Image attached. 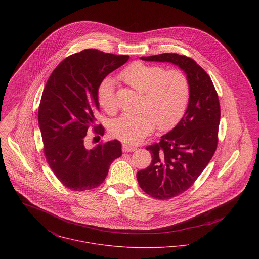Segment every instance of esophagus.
Returning a JSON list of instances; mask_svg holds the SVG:
<instances>
[{
    "mask_svg": "<svg viewBox=\"0 0 259 259\" xmlns=\"http://www.w3.org/2000/svg\"><path fill=\"white\" fill-rule=\"evenodd\" d=\"M136 149H137V148L135 146L127 145V144H123L122 145V150L125 151V152H132V151H135Z\"/></svg>",
    "mask_w": 259,
    "mask_h": 259,
    "instance_id": "34e87169",
    "label": "esophagus"
}]
</instances>
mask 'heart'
<instances>
[{
  "mask_svg": "<svg viewBox=\"0 0 259 259\" xmlns=\"http://www.w3.org/2000/svg\"><path fill=\"white\" fill-rule=\"evenodd\" d=\"M131 89L143 94L140 113L123 114L111 124V135L123 142L137 144L154 130H171L183 117L190 95L187 75L181 70H165L158 65L136 62L119 74ZM98 101L108 113L117 110L114 81L106 78L99 87Z\"/></svg>",
  "mask_w": 259,
  "mask_h": 259,
  "instance_id": "obj_1",
  "label": "heart"
}]
</instances>
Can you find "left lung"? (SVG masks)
I'll list each match as a JSON object with an SVG mask.
<instances>
[{"label":"left lung","mask_w":259,"mask_h":259,"mask_svg":"<svg viewBox=\"0 0 259 259\" xmlns=\"http://www.w3.org/2000/svg\"><path fill=\"white\" fill-rule=\"evenodd\" d=\"M142 60L179 66L190 84L184 117L159 143L147 147L151 163L137 174L139 185L147 194L169 199L193 185L212 158L219 144L220 100L210 76L191 58L164 53Z\"/></svg>","instance_id":"left-lung-1"}]
</instances>
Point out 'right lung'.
Here are the masks:
<instances>
[{
	"label": "right lung",
	"mask_w": 259,
	"mask_h": 259,
	"mask_svg": "<svg viewBox=\"0 0 259 259\" xmlns=\"http://www.w3.org/2000/svg\"><path fill=\"white\" fill-rule=\"evenodd\" d=\"M128 56L83 50L62 61L51 74L38 107V125L47 162L57 179L75 191L93 189L106 180L111 162L121 155L114 140L84 148L87 133L103 136L96 125L100 110L99 87L104 78L122 66Z\"/></svg>",
	"instance_id": "obj_1"
}]
</instances>
